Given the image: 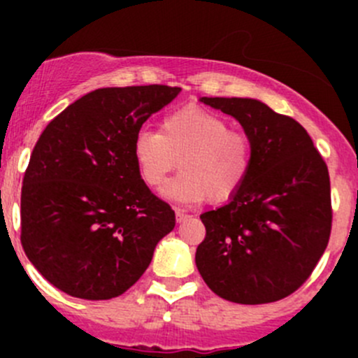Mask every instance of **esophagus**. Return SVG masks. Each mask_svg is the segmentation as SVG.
Instances as JSON below:
<instances>
[{
	"label": "esophagus",
	"instance_id": "1",
	"mask_svg": "<svg viewBox=\"0 0 358 358\" xmlns=\"http://www.w3.org/2000/svg\"><path fill=\"white\" fill-rule=\"evenodd\" d=\"M190 218V215L189 213H185L183 211V209H176V222H185V220H189Z\"/></svg>",
	"mask_w": 358,
	"mask_h": 358
}]
</instances>
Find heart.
Listing matches in <instances>:
<instances>
[{"label":"heart","mask_w":358,"mask_h":358,"mask_svg":"<svg viewBox=\"0 0 358 358\" xmlns=\"http://www.w3.org/2000/svg\"><path fill=\"white\" fill-rule=\"evenodd\" d=\"M133 159L149 187H161L173 169L183 168L164 189L180 202L229 201L239 192L251 171L252 147L246 133L201 107L164 115L157 131L140 129L133 138Z\"/></svg>","instance_id":"obj_1"}]
</instances>
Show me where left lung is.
<instances>
[{"instance_id":"left-lung-1","label":"left lung","mask_w":358,"mask_h":358,"mask_svg":"<svg viewBox=\"0 0 358 358\" xmlns=\"http://www.w3.org/2000/svg\"><path fill=\"white\" fill-rule=\"evenodd\" d=\"M251 140V171L229 204L201 215L196 265L208 287L241 305L298 289L326 251L333 225L327 164L306 129L255 99L202 96Z\"/></svg>"}]
</instances>
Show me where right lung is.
I'll return each mask as SVG.
<instances>
[{
  "label": "right lung",
  "instance_id": "obj_1",
  "mask_svg": "<svg viewBox=\"0 0 358 358\" xmlns=\"http://www.w3.org/2000/svg\"><path fill=\"white\" fill-rule=\"evenodd\" d=\"M182 88H100L50 121L22 182L20 241L57 289L81 299L128 291L175 229V211L150 192L133 159L143 122Z\"/></svg>",
  "mask_w": 358,
  "mask_h": 358
}]
</instances>
